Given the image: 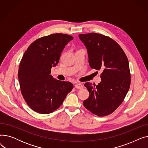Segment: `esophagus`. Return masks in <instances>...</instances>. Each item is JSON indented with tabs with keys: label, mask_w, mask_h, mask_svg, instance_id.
<instances>
[{
	"label": "esophagus",
	"mask_w": 148,
	"mask_h": 148,
	"mask_svg": "<svg viewBox=\"0 0 148 148\" xmlns=\"http://www.w3.org/2000/svg\"><path fill=\"white\" fill-rule=\"evenodd\" d=\"M75 88H77V89H81L83 88V84H81V83H77V84H75Z\"/></svg>",
	"instance_id": "1"
}]
</instances>
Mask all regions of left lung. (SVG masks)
Masks as SVG:
<instances>
[{"mask_svg": "<svg viewBox=\"0 0 148 148\" xmlns=\"http://www.w3.org/2000/svg\"><path fill=\"white\" fill-rule=\"evenodd\" d=\"M79 37L88 51L91 68L101 70V82L98 85L86 83L89 97L84 107L98 116L111 114L123 102L130 89L129 62L120 45L112 38L90 33Z\"/></svg>", "mask_w": 148, "mask_h": 148, "instance_id": "left-lung-1", "label": "left lung"}]
</instances>
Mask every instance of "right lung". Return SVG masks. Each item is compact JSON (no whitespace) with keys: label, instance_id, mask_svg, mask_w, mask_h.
<instances>
[{"label":"right lung","instance_id":"1","mask_svg":"<svg viewBox=\"0 0 148 148\" xmlns=\"http://www.w3.org/2000/svg\"><path fill=\"white\" fill-rule=\"evenodd\" d=\"M73 38L62 34L40 38L30 45L23 55L18 72V81L23 98L35 112H53L72 90L71 83L58 80L50 73L51 68L58 64L65 45Z\"/></svg>","mask_w":148,"mask_h":148}]
</instances>
